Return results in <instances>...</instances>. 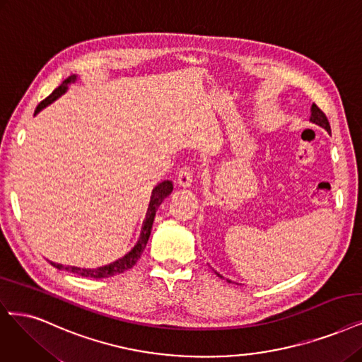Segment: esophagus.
Masks as SVG:
<instances>
[{
  "mask_svg": "<svg viewBox=\"0 0 362 362\" xmlns=\"http://www.w3.org/2000/svg\"><path fill=\"white\" fill-rule=\"evenodd\" d=\"M192 170H190V168H187V166H184V168H181L180 170H178V173H177V184L180 185V187H189V185H192Z\"/></svg>",
  "mask_w": 362,
  "mask_h": 362,
  "instance_id": "obj_1",
  "label": "esophagus"
}]
</instances>
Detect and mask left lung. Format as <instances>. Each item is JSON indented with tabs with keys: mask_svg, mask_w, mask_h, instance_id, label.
<instances>
[{
	"mask_svg": "<svg viewBox=\"0 0 362 362\" xmlns=\"http://www.w3.org/2000/svg\"><path fill=\"white\" fill-rule=\"evenodd\" d=\"M310 121L317 124V126H320V127H323L328 133H331V126H329V121H328L327 115L323 114V110H322L317 105H315V103H313V106H311V117H310ZM217 276L221 277L220 274H217Z\"/></svg>",
	"mask_w": 362,
	"mask_h": 362,
	"instance_id": "left-lung-1",
	"label": "left lung"
}]
</instances>
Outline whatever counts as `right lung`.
Returning a JSON list of instances; mask_svg holds the SVG:
<instances>
[{"label":"right lung","instance_id":"add662e5","mask_svg":"<svg viewBox=\"0 0 362 362\" xmlns=\"http://www.w3.org/2000/svg\"><path fill=\"white\" fill-rule=\"evenodd\" d=\"M76 74H71V76H69L64 82H62L58 88H55L52 91V94L46 97L43 102H40V105L37 106L34 114H39V112L46 107L47 105H51L54 100H57V98L59 95L64 94L67 91V85L76 81ZM173 190V185L170 181H161L158 185H156V189L153 190V194H151V201H149V206H148V211H146V217L144 220V224H142V232H141V236H139V241L136 243V245L132 248V250L118 260L112 262V264L106 265V267H100V268H95V269H86V268H78V267H62L59 264H54V262H51V265L58 268V269H67L73 274H78V276H82V277H90V279H106V277H112L115 276V274H121L124 271L130 269L136 262H138L145 250L146 247V243H148V238L149 235H151V229H153V221H154V217H156V213H157V208L160 206V204L165 201V197H168Z\"/></svg>","mask_w":362,"mask_h":362}]
</instances>
